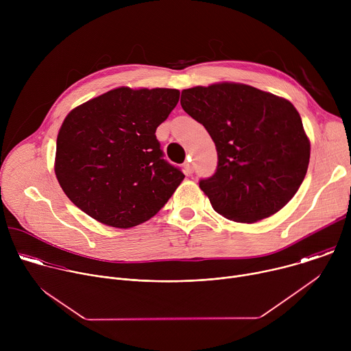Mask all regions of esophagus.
<instances>
[{
  "label": "esophagus",
  "instance_id": "obj_1",
  "mask_svg": "<svg viewBox=\"0 0 351 351\" xmlns=\"http://www.w3.org/2000/svg\"><path fill=\"white\" fill-rule=\"evenodd\" d=\"M183 168H184V172H186L187 175H190V173H193V172H194V164L191 162V160L186 161V162H184V165H183Z\"/></svg>",
  "mask_w": 351,
  "mask_h": 351
}]
</instances>
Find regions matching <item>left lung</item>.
<instances>
[{
    "mask_svg": "<svg viewBox=\"0 0 351 351\" xmlns=\"http://www.w3.org/2000/svg\"><path fill=\"white\" fill-rule=\"evenodd\" d=\"M180 106L215 143L217 171L199 189L218 214L253 223L290 202L310 162V140L290 101L225 82L183 90Z\"/></svg>",
    "mask_w": 351,
    "mask_h": 351,
    "instance_id": "obj_1",
    "label": "left lung"
}]
</instances>
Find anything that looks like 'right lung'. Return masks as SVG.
Returning <instances> with one entry per match:
<instances>
[{"instance_id": "obj_1", "label": "right lung", "mask_w": 351, "mask_h": 351, "mask_svg": "<svg viewBox=\"0 0 351 351\" xmlns=\"http://www.w3.org/2000/svg\"><path fill=\"white\" fill-rule=\"evenodd\" d=\"M179 94L176 88L118 87L68 114L57 137L56 175L77 208L128 229L168 203L184 175L164 160L156 130Z\"/></svg>"}]
</instances>
